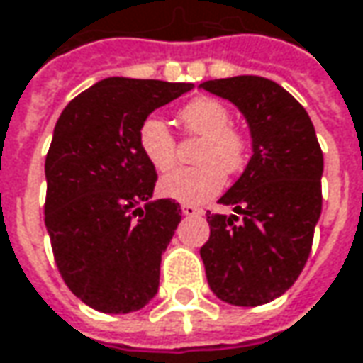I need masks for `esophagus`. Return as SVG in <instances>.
Masks as SVG:
<instances>
[{
  "mask_svg": "<svg viewBox=\"0 0 363 363\" xmlns=\"http://www.w3.org/2000/svg\"><path fill=\"white\" fill-rule=\"evenodd\" d=\"M182 211H184V216H189V218L201 216V210L196 208V206H191V203H184V206H182Z\"/></svg>",
  "mask_w": 363,
  "mask_h": 363,
  "instance_id": "34e87169",
  "label": "esophagus"
}]
</instances>
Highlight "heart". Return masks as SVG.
<instances>
[{
    "label": "heart",
    "mask_w": 363,
    "mask_h": 363,
    "mask_svg": "<svg viewBox=\"0 0 363 363\" xmlns=\"http://www.w3.org/2000/svg\"><path fill=\"white\" fill-rule=\"evenodd\" d=\"M186 130L203 138L198 167H182L160 182V194L182 203H203L225 186V172L238 174L247 164V140L232 128V113L213 97L191 99L179 111ZM138 147L155 172L165 174L176 165V138L167 123L150 116L138 130Z\"/></svg>",
    "instance_id": "obj_1"
}]
</instances>
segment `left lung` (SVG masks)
Masks as SVG:
<instances>
[{
    "label": "left lung",
    "instance_id": "1",
    "mask_svg": "<svg viewBox=\"0 0 363 363\" xmlns=\"http://www.w3.org/2000/svg\"><path fill=\"white\" fill-rule=\"evenodd\" d=\"M199 87L238 106L254 147L220 198L235 213H208L199 255L221 301L254 308L286 294L308 262L322 213V147L308 111L272 79L238 75Z\"/></svg>",
    "mask_w": 363,
    "mask_h": 363
}]
</instances>
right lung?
<instances>
[{
  "mask_svg": "<svg viewBox=\"0 0 363 363\" xmlns=\"http://www.w3.org/2000/svg\"><path fill=\"white\" fill-rule=\"evenodd\" d=\"M194 84L108 77L74 97L45 157V228L65 286L104 313H130L160 288V264L182 210L152 201L157 174L138 147L153 109Z\"/></svg>",
  "mask_w": 363,
  "mask_h": 363,
  "instance_id": "add662e5",
  "label": "right lung"
}]
</instances>
